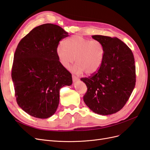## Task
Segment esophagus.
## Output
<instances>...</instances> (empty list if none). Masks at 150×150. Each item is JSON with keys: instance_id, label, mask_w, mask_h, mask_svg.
<instances>
[{"instance_id": "34e87169", "label": "esophagus", "mask_w": 150, "mask_h": 150, "mask_svg": "<svg viewBox=\"0 0 150 150\" xmlns=\"http://www.w3.org/2000/svg\"><path fill=\"white\" fill-rule=\"evenodd\" d=\"M72 80H73L74 82H76V81L79 80V78H78V77H76V76H74V75L72 76Z\"/></svg>"}]
</instances>
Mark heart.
Instances as JSON below:
<instances>
[{
	"mask_svg": "<svg viewBox=\"0 0 150 150\" xmlns=\"http://www.w3.org/2000/svg\"><path fill=\"white\" fill-rule=\"evenodd\" d=\"M105 54L104 45L98 40H91L82 36L74 35L65 40L56 47V55L61 66L66 69L75 61L72 72L81 74L86 72L93 74L101 67Z\"/></svg>",
	"mask_w": 150,
	"mask_h": 150,
	"instance_id": "b5f03b06",
	"label": "heart"
}]
</instances>
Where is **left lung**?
Returning a JSON list of instances; mask_svg holds the SVG:
<instances>
[{
  "label": "left lung",
  "mask_w": 150,
  "mask_h": 150,
  "mask_svg": "<svg viewBox=\"0 0 150 150\" xmlns=\"http://www.w3.org/2000/svg\"><path fill=\"white\" fill-rule=\"evenodd\" d=\"M92 38L103 43L105 54L96 73L81 79L88 88L83 100L94 112L112 115L123 108L134 88V58L131 50L119 39L101 35Z\"/></svg>",
  "instance_id": "obj_1"
}]
</instances>
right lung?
Returning a JSON list of instances; mask_svg holds the SVG:
<instances>
[{"instance_id": "add662e5", "label": "right lung", "mask_w": 150, "mask_h": 150, "mask_svg": "<svg viewBox=\"0 0 150 150\" xmlns=\"http://www.w3.org/2000/svg\"><path fill=\"white\" fill-rule=\"evenodd\" d=\"M68 35L60 26L44 24L18 44L12 79L18 105L32 116L46 119L52 116L59 105L60 89L72 83L71 74L56 55L59 41Z\"/></svg>"}]
</instances>
